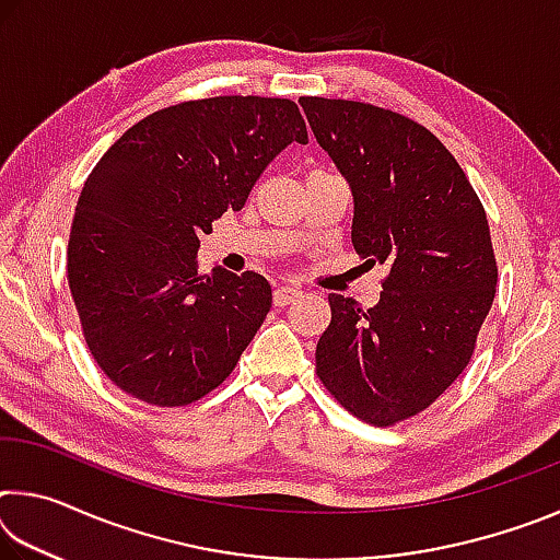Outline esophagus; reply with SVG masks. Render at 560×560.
I'll use <instances>...</instances> for the list:
<instances>
[{
    "label": "esophagus",
    "instance_id": "esophagus-1",
    "mask_svg": "<svg viewBox=\"0 0 560 560\" xmlns=\"http://www.w3.org/2000/svg\"><path fill=\"white\" fill-rule=\"evenodd\" d=\"M301 296V291L296 287H279L273 291V306H289L291 301H296Z\"/></svg>",
    "mask_w": 560,
    "mask_h": 560
}]
</instances>
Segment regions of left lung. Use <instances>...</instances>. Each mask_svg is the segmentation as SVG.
<instances>
[{"mask_svg":"<svg viewBox=\"0 0 560 560\" xmlns=\"http://www.w3.org/2000/svg\"><path fill=\"white\" fill-rule=\"evenodd\" d=\"M299 103L353 189L355 252L387 267L373 308L328 293L318 381L358 420L393 428L428 410L477 348L499 279L485 205L417 120L346 98Z\"/></svg>","mask_w":560,"mask_h":560,"instance_id":"1","label":"left lung"}]
</instances>
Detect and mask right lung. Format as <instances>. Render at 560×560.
I'll return each mask as SVG.
<instances>
[{"label":"right lung","mask_w":560,"mask_h":560,"mask_svg":"<svg viewBox=\"0 0 560 560\" xmlns=\"http://www.w3.org/2000/svg\"><path fill=\"white\" fill-rule=\"evenodd\" d=\"M291 143H308L293 101L214 96L150 113L91 170L66 277L83 340L122 393L183 407L240 363L271 308L269 281L197 273L195 254Z\"/></svg>","instance_id":"right-lung-1"}]
</instances>
